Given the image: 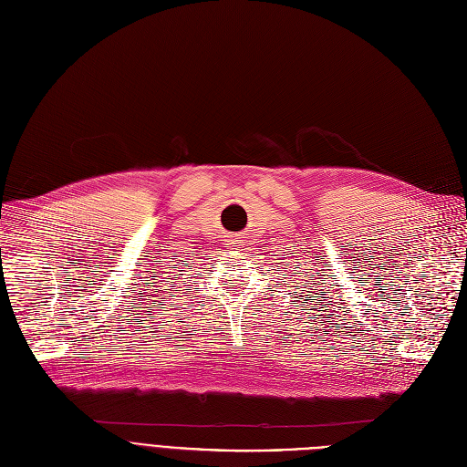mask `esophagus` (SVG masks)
Wrapping results in <instances>:
<instances>
[{
    "label": "esophagus",
    "instance_id": "34e87169",
    "mask_svg": "<svg viewBox=\"0 0 467 467\" xmlns=\"http://www.w3.org/2000/svg\"><path fill=\"white\" fill-rule=\"evenodd\" d=\"M237 241H239V239H230V245H232V247H237Z\"/></svg>",
    "mask_w": 467,
    "mask_h": 467
}]
</instances>
